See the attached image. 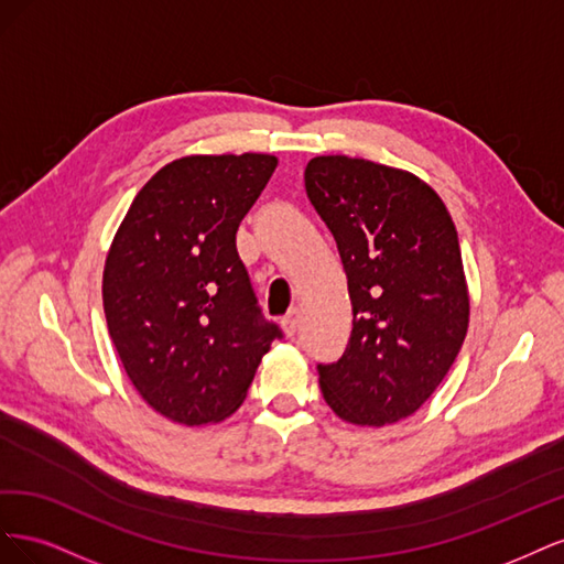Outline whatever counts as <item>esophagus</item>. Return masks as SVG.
<instances>
[{
	"label": "esophagus",
	"mask_w": 564,
	"mask_h": 564,
	"mask_svg": "<svg viewBox=\"0 0 564 564\" xmlns=\"http://www.w3.org/2000/svg\"><path fill=\"white\" fill-rule=\"evenodd\" d=\"M296 327H299V308H292L282 317V329L286 336H294Z\"/></svg>",
	"instance_id": "esophagus-1"
}]
</instances>
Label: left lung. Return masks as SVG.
I'll use <instances>...</instances> for the list:
<instances>
[{
  "label": "left lung",
  "instance_id": "obj_1",
  "mask_svg": "<svg viewBox=\"0 0 564 564\" xmlns=\"http://www.w3.org/2000/svg\"><path fill=\"white\" fill-rule=\"evenodd\" d=\"M305 193L334 235L352 303L346 352L317 365L324 402L355 425L398 423L433 395L468 332L454 220L429 183L360 158H313Z\"/></svg>",
  "mask_w": 564,
  "mask_h": 564
}]
</instances>
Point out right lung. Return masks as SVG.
I'll list each match as a JSON object with an SVG mask.
<instances>
[{"mask_svg": "<svg viewBox=\"0 0 564 564\" xmlns=\"http://www.w3.org/2000/svg\"><path fill=\"white\" fill-rule=\"evenodd\" d=\"M275 155H187L152 176L104 270L108 332L141 398L181 425L218 423L280 338L256 305L235 235Z\"/></svg>", "mask_w": 564, "mask_h": 564, "instance_id": "1", "label": "right lung"}]
</instances>
